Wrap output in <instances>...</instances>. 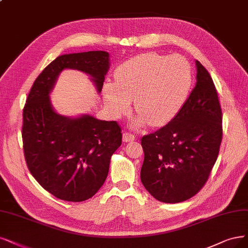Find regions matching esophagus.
I'll return each mask as SVG.
<instances>
[{"instance_id":"1","label":"esophagus","mask_w":248,"mask_h":248,"mask_svg":"<svg viewBox=\"0 0 248 248\" xmlns=\"http://www.w3.org/2000/svg\"><path fill=\"white\" fill-rule=\"evenodd\" d=\"M135 140V136L130 134V133H124L123 134V141L127 143V142H132Z\"/></svg>"}]
</instances>
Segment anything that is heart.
Segmentation results:
<instances>
[{
  "mask_svg": "<svg viewBox=\"0 0 248 248\" xmlns=\"http://www.w3.org/2000/svg\"><path fill=\"white\" fill-rule=\"evenodd\" d=\"M115 84L103 86V101L109 114L119 118L130 110L134 100L139 115L132 127L149 124L160 126L175 117L185 104L192 85L189 62L179 55L142 54L121 64L115 70Z\"/></svg>",
  "mask_w": 248,
  "mask_h": 248,
  "instance_id": "obj_1",
  "label": "heart"
}]
</instances>
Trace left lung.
Here are the masks:
<instances>
[{"label": "left lung", "instance_id": "obj_1", "mask_svg": "<svg viewBox=\"0 0 248 248\" xmlns=\"http://www.w3.org/2000/svg\"><path fill=\"white\" fill-rule=\"evenodd\" d=\"M196 84L178 114L144 136L141 181L161 202L178 203L203 187L222 142V110L212 77L195 60Z\"/></svg>", "mask_w": 248, "mask_h": 248}]
</instances>
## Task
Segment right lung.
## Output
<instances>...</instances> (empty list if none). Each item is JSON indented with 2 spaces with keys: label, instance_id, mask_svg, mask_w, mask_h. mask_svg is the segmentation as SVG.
<instances>
[{
  "label": "right lung",
  "instance_id": "obj_1",
  "mask_svg": "<svg viewBox=\"0 0 248 248\" xmlns=\"http://www.w3.org/2000/svg\"><path fill=\"white\" fill-rule=\"evenodd\" d=\"M109 53L89 51L61 55L36 78L23 108L22 140L27 167L49 193L80 202L93 197L107 178L110 159L122 145L116 122L85 113L59 114L50 94L60 73H86L99 94L109 70Z\"/></svg>",
  "mask_w": 248,
  "mask_h": 248
}]
</instances>
